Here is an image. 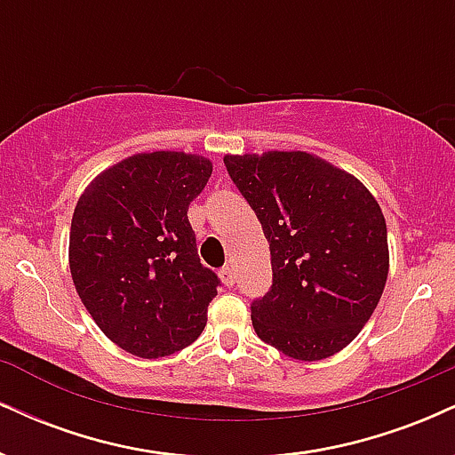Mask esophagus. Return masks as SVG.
<instances>
[{"instance_id":"34e87169","label":"esophagus","mask_w":455,"mask_h":455,"mask_svg":"<svg viewBox=\"0 0 455 455\" xmlns=\"http://www.w3.org/2000/svg\"><path fill=\"white\" fill-rule=\"evenodd\" d=\"M220 278L224 282V286H233L235 284V271H233V267L224 265V267L220 269Z\"/></svg>"}]
</instances>
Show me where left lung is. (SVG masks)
<instances>
[{
  "label": "left lung",
  "mask_w": 455,
  "mask_h": 455,
  "mask_svg": "<svg viewBox=\"0 0 455 455\" xmlns=\"http://www.w3.org/2000/svg\"><path fill=\"white\" fill-rule=\"evenodd\" d=\"M269 242V293L252 304L263 342L318 362L372 316L389 274L387 224L357 177L307 151L224 156Z\"/></svg>",
  "instance_id": "obj_1"
}]
</instances>
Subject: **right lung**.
I'll list each match as a JSON object with an SVG mask.
<instances>
[{"mask_svg": "<svg viewBox=\"0 0 455 455\" xmlns=\"http://www.w3.org/2000/svg\"><path fill=\"white\" fill-rule=\"evenodd\" d=\"M212 160L184 151L134 154L85 188L70 224L72 282L108 340L143 359L201 336L220 284L203 267L188 207Z\"/></svg>", "mask_w": 455, "mask_h": 455, "instance_id": "obj_1", "label": "right lung"}]
</instances>
